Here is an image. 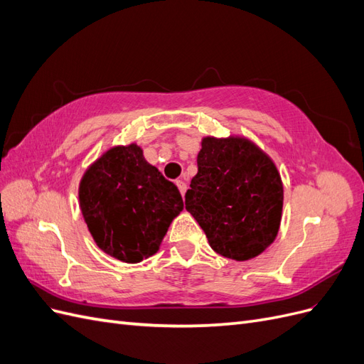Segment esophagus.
<instances>
[{"label":"esophagus","mask_w":364,"mask_h":364,"mask_svg":"<svg viewBox=\"0 0 364 364\" xmlns=\"http://www.w3.org/2000/svg\"><path fill=\"white\" fill-rule=\"evenodd\" d=\"M176 185H178V188L181 190V194L185 196V193H186V183L183 181H176Z\"/></svg>","instance_id":"esophagus-1"}]
</instances>
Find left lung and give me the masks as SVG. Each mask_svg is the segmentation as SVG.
Listing matches in <instances>:
<instances>
[{
  "label": "left lung",
  "instance_id": "left-lung-1",
  "mask_svg": "<svg viewBox=\"0 0 364 364\" xmlns=\"http://www.w3.org/2000/svg\"><path fill=\"white\" fill-rule=\"evenodd\" d=\"M185 208L214 252L249 261L278 235L284 186L277 164L243 135L203 136Z\"/></svg>",
  "mask_w": 364,
  "mask_h": 364
}]
</instances>
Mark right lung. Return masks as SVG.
Masks as SVG:
<instances>
[{
  "label": "right lung",
  "instance_id": "right-lung-1",
  "mask_svg": "<svg viewBox=\"0 0 364 364\" xmlns=\"http://www.w3.org/2000/svg\"><path fill=\"white\" fill-rule=\"evenodd\" d=\"M79 205L95 245L129 264L155 255L183 209L178 186L144 159L136 142L107 149L86 168Z\"/></svg>",
  "mask_w": 364,
  "mask_h": 364
}]
</instances>
